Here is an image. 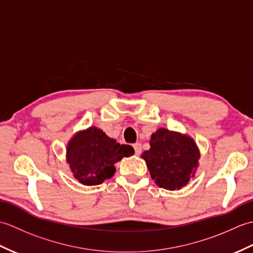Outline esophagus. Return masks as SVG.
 Returning a JSON list of instances; mask_svg holds the SVG:
<instances>
[{"label": "esophagus", "instance_id": "1", "mask_svg": "<svg viewBox=\"0 0 253 253\" xmlns=\"http://www.w3.org/2000/svg\"><path fill=\"white\" fill-rule=\"evenodd\" d=\"M133 149H135V153H136L137 155H140V154H141V152H142V146H141V143L137 142V143L133 144Z\"/></svg>", "mask_w": 253, "mask_h": 253}]
</instances>
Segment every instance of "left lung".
<instances>
[{"instance_id":"8db88e82","label":"left lung","mask_w":253,"mask_h":253,"mask_svg":"<svg viewBox=\"0 0 253 253\" xmlns=\"http://www.w3.org/2000/svg\"><path fill=\"white\" fill-rule=\"evenodd\" d=\"M150 150L141 158L152 179L169 190L180 189L195 175L199 151L195 141L178 132L160 128L150 138Z\"/></svg>"}]
</instances>
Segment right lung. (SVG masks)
I'll return each mask as SVG.
<instances>
[{
    "label": "right lung",
    "instance_id": "right-lung-1",
    "mask_svg": "<svg viewBox=\"0 0 253 253\" xmlns=\"http://www.w3.org/2000/svg\"><path fill=\"white\" fill-rule=\"evenodd\" d=\"M132 147L120 144L103 130L90 127L77 133L67 146V162L74 177L87 186L100 185L115 173L114 164L133 154Z\"/></svg>",
    "mask_w": 253,
    "mask_h": 253
}]
</instances>
